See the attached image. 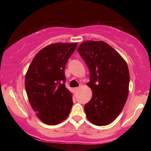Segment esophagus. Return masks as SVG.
<instances>
[{
    "label": "esophagus",
    "instance_id": "1",
    "mask_svg": "<svg viewBox=\"0 0 151 151\" xmlns=\"http://www.w3.org/2000/svg\"><path fill=\"white\" fill-rule=\"evenodd\" d=\"M73 90H74V92H78V90H79V87H76V88H74Z\"/></svg>",
    "mask_w": 151,
    "mask_h": 151
}]
</instances>
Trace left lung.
<instances>
[{
  "instance_id": "1",
  "label": "left lung",
  "mask_w": 151,
  "mask_h": 151,
  "mask_svg": "<svg viewBox=\"0 0 151 151\" xmlns=\"http://www.w3.org/2000/svg\"><path fill=\"white\" fill-rule=\"evenodd\" d=\"M78 51L90 72L87 85L92 98L84 106L88 120L97 126L112 122L121 113L129 94V67L122 57L103 41H86Z\"/></svg>"
}]
</instances>
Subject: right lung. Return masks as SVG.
I'll return each mask as SVG.
<instances>
[{
    "label": "right lung",
    "mask_w": 151,
    "mask_h": 151,
    "mask_svg": "<svg viewBox=\"0 0 151 151\" xmlns=\"http://www.w3.org/2000/svg\"><path fill=\"white\" fill-rule=\"evenodd\" d=\"M77 43H55L39 51L30 64L24 85L37 117L48 125L60 123L69 116L73 103L66 88L65 69Z\"/></svg>",
    "instance_id": "1"
}]
</instances>
